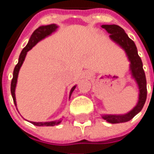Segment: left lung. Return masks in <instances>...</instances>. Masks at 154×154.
<instances>
[{
	"instance_id": "left-lung-1",
	"label": "left lung",
	"mask_w": 154,
	"mask_h": 154,
	"mask_svg": "<svg viewBox=\"0 0 154 154\" xmlns=\"http://www.w3.org/2000/svg\"><path fill=\"white\" fill-rule=\"evenodd\" d=\"M101 27L109 33V37L112 42L117 43L125 50L128 59L130 61L129 68L132 77L135 80L139 89L138 101L131 111L125 114H104L101 116L103 119L112 124L123 123L134 118L142 109L146 103L147 97L146 74L143 69V64L137 53L135 43L128 37L125 30L117 25H103Z\"/></svg>"
}]
</instances>
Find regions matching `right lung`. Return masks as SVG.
<instances>
[{
  "mask_svg": "<svg viewBox=\"0 0 154 154\" xmlns=\"http://www.w3.org/2000/svg\"><path fill=\"white\" fill-rule=\"evenodd\" d=\"M58 26L55 24H51L49 25H43V26H40L39 28H37V29L35 30L34 32H32V34L31 35V37L29 38V41L28 42L27 45L23 49V50L20 53V56H19V59H18V63L14 68L13 70V79L11 82V94L13 97V102L17 106V101H16V97H15V89L16 86H17V77H18V73L20 71V69L22 65L25 58L26 57L27 52H29L30 49H32V47L34 46L35 45L38 43L40 41H42V39H44L46 37L49 36L51 34L52 32H55ZM76 88V85L72 87L71 90H70L69 94V98L72 93ZM32 124L37 126H54L60 124L61 122V120H57V121H53V122H30Z\"/></svg>",
  "mask_w": 154,
  "mask_h": 154,
  "instance_id": "add662e5",
  "label": "right lung"
}]
</instances>
